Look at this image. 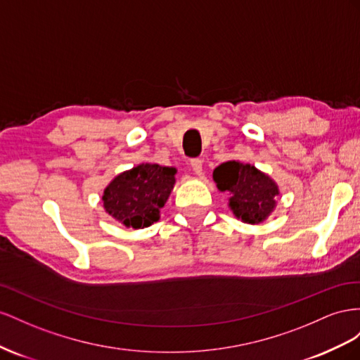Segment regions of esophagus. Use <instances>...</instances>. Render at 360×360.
<instances>
[{"label":"esophagus","instance_id":"obj_1","mask_svg":"<svg viewBox=\"0 0 360 360\" xmlns=\"http://www.w3.org/2000/svg\"><path fill=\"white\" fill-rule=\"evenodd\" d=\"M191 169L193 172L198 174V176H200L202 174V160H193L191 161Z\"/></svg>","mask_w":360,"mask_h":360}]
</instances>
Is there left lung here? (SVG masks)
<instances>
[{"mask_svg":"<svg viewBox=\"0 0 360 360\" xmlns=\"http://www.w3.org/2000/svg\"><path fill=\"white\" fill-rule=\"evenodd\" d=\"M212 179L220 191L229 193L228 207L243 223H264L276 210L279 186L249 162L237 160L221 162L214 169Z\"/></svg>","mask_w":360,"mask_h":360,"instance_id":"obj_1","label":"left lung"}]
</instances>
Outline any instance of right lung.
I'll use <instances>...</instances> for the list:
<instances>
[{
	"mask_svg": "<svg viewBox=\"0 0 360 360\" xmlns=\"http://www.w3.org/2000/svg\"><path fill=\"white\" fill-rule=\"evenodd\" d=\"M176 172L174 167L140 162L119 173L102 194L105 212L127 228H148L160 220V210L172 194Z\"/></svg>",
	"mask_w": 360,
	"mask_h": 360,
	"instance_id": "obj_1",
	"label": "right lung"
}]
</instances>
